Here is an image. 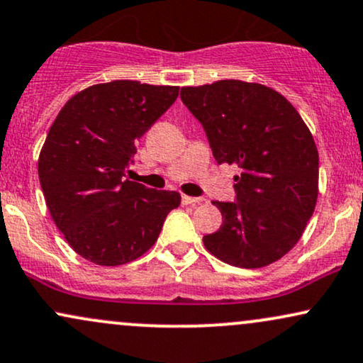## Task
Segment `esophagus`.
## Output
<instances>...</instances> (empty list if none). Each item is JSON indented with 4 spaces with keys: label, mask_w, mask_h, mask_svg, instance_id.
<instances>
[{
    "label": "esophagus",
    "mask_w": 363,
    "mask_h": 363,
    "mask_svg": "<svg viewBox=\"0 0 363 363\" xmlns=\"http://www.w3.org/2000/svg\"><path fill=\"white\" fill-rule=\"evenodd\" d=\"M203 198H193V196L182 194V204H199L203 203Z\"/></svg>",
    "instance_id": "esophagus-1"
}]
</instances>
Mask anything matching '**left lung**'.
<instances>
[{"mask_svg": "<svg viewBox=\"0 0 363 363\" xmlns=\"http://www.w3.org/2000/svg\"><path fill=\"white\" fill-rule=\"evenodd\" d=\"M208 135L218 164L238 165L235 203L213 201L223 216L203 237L225 264L260 269L303 237L318 199V148L308 125L281 93L259 82L223 79L181 89Z\"/></svg>", "mask_w": 363, "mask_h": 363, "instance_id": "8db88e82", "label": "left lung"}]
</instances>
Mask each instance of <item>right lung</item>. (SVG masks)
Returning a JSON list of instances; mask_svg holds the SVG:
<instances>
[{"label": "right lung", "mask_w": 363, "mask_h": 363, "mask_svg": "<svg viewBox=\"0 0 363 363\" xmlns=\"http://www.w3.org/2000/svg\"><path fill=\"white\" fill-rule=\"evenodd\" d=\"M179 86L111 81L74 94L38 155L47 208L65 242L103 267L137 260L154 247L176 191L123 181L135 143L177 99Z\"/></svg>", "instance_id": "obj_1"}]
</instances>
